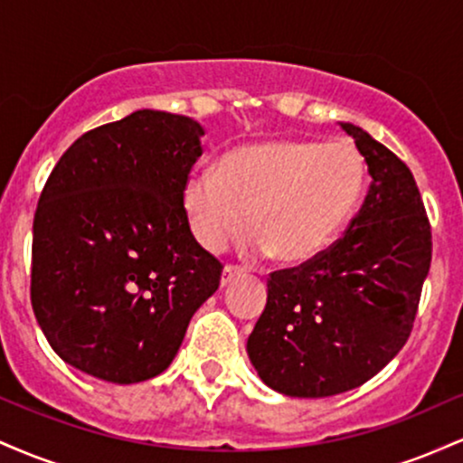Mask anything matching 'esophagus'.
<instances>
[{"instance_id": "34e87169", "label": "esophagus", "mask_w": 463, "mask_h": 463, "mask_svg": "<svg viewBox=\"0 0 463 463\" xmlns=\"http://www.w3.org/2000/svg\"><path fill=\"white\" fill-rule=\"evenodd\" d=\"M241 274H243L241 268H235V265H226V268L222 269V285H228L231 280L239 279Z\"/></svg>"}]
</instances>
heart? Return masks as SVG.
I'll return each instance as SVG.
<instances>
[{"label":"heart","instance_id":"heart-1","mask_svg":"<svg viewBox=\"0 0 463 463\" xmlns=\"http://www.w3.org/2000/svg\"><path fill=\"white\" fill-rule=\"evenodd\" d=\"M364 191L365 163L353 143L269 139L228 152L220 169L191 172L183 209L209 252H220L250 217L246 252L298 265L339 237Z\"/></svg>","mask_w":463,"mask_h":463}]
</instances>
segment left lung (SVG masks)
Listing matches in <instances>:
<instances>
[{
    "instance_id": "left-lung-1",
    "label": "left lung",
    "mask_w": 463,
    "mask_h": 463,
    "mask_svg": "<svg viewBox=\"0 0 463 463\" xmlns=\"http://www.w3.org/2000/svg\"><path fill=\"white\" fill-rule=\"evenodd\" d=\"M339 126L368 165V195L339 241L272 274L246 346L263 383L294 398L342 394L383 370L411 333L431 265L413 174L364 128Z\"/></svg>"
}]
</instances>
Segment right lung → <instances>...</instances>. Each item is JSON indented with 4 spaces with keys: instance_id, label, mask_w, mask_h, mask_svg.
Masks as SVG:
<instances>
[{
    "instance_id": "obj_1",
    "label": "right lung",
    "mask_w": 463,
    "mask_h": 463,
    "mask_svg": "<svg viewBox=\"0 0 463 463\" xmlns=\"http://www.w3.org/2000/svg\"><path fill=\"white\" fill-rule=\"evenodd\" d=\"M202 137L191 117L135 110L84 132L47 178L32 309L58 357L84 374L117 385L161 374L220 287L222 263L183 209Z\"/></svg>"
}]
</instances>
